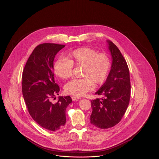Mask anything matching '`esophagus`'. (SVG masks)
I'll return each instance as SVG.
<instances>
[{"mask_svg": "<svg viewBox=\"0 0 159 159\" xmlns=\"http://www.w3.org/2000/svg\"><path fill=\"white\" fill-rule=\"evenodd\" d=\"M71 99L73 101H76V100H78L80 99V97H76V96H73L71 97Z\"/></svg>", "mask_w": 159, "mask_h": 159, "instance_id": "obj_1", "label": "esophagus"}]
</instances>
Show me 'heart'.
<instances>
[{"label": "heart", "instance_id": "1", "mask_svg": "<svg viewBox=\"0 0 159 159\" xmlns=\"http://www.w3.org/2000/svg\"><path fill=\"white\" fill-rule=\"evenodd\" d=\"M74 67H82L81 76L83 78L71 80L65 86V92L76 97L84 95L91 91L94 84L104 83L111 67L108 56L89 48L83 47L68 53L65 59L57 60L53 66L55 74L62 79H68Z\"/></svg>", "mask_w": 159, "mask_h": 159}]
</instances>
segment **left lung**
<instances>
[{
  "label": "left lung",
  "mask_w": 159,
  "mask_h": 159,
  "mask_svg": "<svg viewBox=\"0 0 159 159\" xmlns=\"http://www.w3.org/2000/svg\"><path fill=\"white\" fill-rule=\"evenodd\" d=\"M112 65L105 83L95 92L102 97L91 100V123L100 129L117 124L124 116L130 98L129 70L118 48L107 40Z\"/></svg>",
  "instance_id": "left-lung-1"
}]
</instances>
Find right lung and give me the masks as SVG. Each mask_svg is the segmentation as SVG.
Instances as JSON below:
<instances>
[{"instance_id": "obj_1", "label": "right lung", "mask_w": 159, "mask_h": 159, "mask_svg": "<svg viewBox=\"0 0 159 159\" xmlns=\"http://www.w3.org/2000/svg\"><path fill=\"white\" fill-rule=\"evenodd\" d=\"M65 46L48 43L37 46L23 70L22 91L28 111L38 124L51 131L65 125L66 110L72 102L70 96L59 97L55 103L51 101L60 91L52 72L54 59Z\"/></svg>"}]
</instances>
